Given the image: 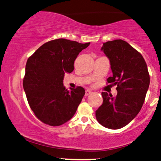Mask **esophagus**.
Returning <instances> with one entry per match:
<instances>
[{"instance_id": "34e87169", "label": "esophagus", "mask_w": 161, "mask_h": 161, "mask_svg": "<svg viewBox=\"0 0 161 161\" xmlns=\"http://www.w3.org/2000/svg\"><path fill=\"white\" fill-rule=\"evenodd\" d=\"M90 93H91V91L90 90H86L85 91V96H88V95H90Z\"/></svg>"}]
</instances>
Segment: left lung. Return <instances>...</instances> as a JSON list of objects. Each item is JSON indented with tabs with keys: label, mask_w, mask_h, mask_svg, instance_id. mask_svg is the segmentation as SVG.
I'll return each mask as SVG.
<instances>
[{
	"label": "left lung",
	"mask_w": 161,
	"mask_h": 161,
	"mask_svg": "<svg viewBox=\"0 0 161 161\" xmlns=\"http://www.w3.org/2000/svg\"><path fill=\"white\" fill-rule=\"evenodd\" d=\"M110 61L113 75L107 82L117 86V94L103 92V103L96 111L97 120L110 129L125 126L139 114L149 85L147 65L139 52L128 42L117 39L101 47Z\"/></svg>",
	"instance_id": "8db88e82"
}]
</instances>
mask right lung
Instances as JSON below:
<instances>
[{"label":"right lung","mask_w":161,"mask_h":161,"mask_svg":"<svg viewBox=\"0 0 161 161\" xmlns=\"http://www.w3.org/2000/svg\"><path fill=\"white\" fill-rule=\"evenodd\" d=\"M90 43L58 38L45 43L28 59L23 88L36 117L51 126L72 118L85 94L83 87L65 89V73L74 71V60Z\"/></svg>","instance_id":"obj_1"}]
</instances>
